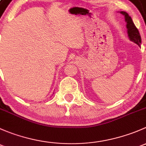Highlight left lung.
Wrapping results in <instances>:
<instances>
[{
    "label": "left lung",
    "mask_w": 146,
    "mask_h": 146,
    "mask_svg": "<svg viewBox=\"0 0 146 146\" xmlns=\"http://www.w3.org/2000/svg\"><path fill=\"white\" fill-rule=\"evenodd\" d=\"M121 13L125 16V20H126V23H127L126 27H127L128 29V35H129V39H130L131 41L135 42L138 46H140L141 44V35H140L139 32H138V29L135 26L131 17L126 12L121 11Z\"/></svg>",
    "instance_id": "left-lung-1"
}]
</instances>
